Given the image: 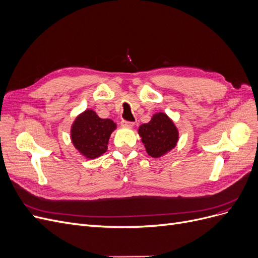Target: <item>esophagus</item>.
<instances>
[{"label": "esophagus", "instance_id": "1", "mask_svg": "<svg viewBox=\"0 0 258 258\" xmlns=\"http://www.w3.org/2000/svg\"><path fill=\"white\" fill-rule=\"evenodd\" d=\"M120 124L122 127H129V128H131V127H134L135 126V122L134 121H126V120H122L121 122H120Z\"/></svg>", "mask_w": 258, "mask_h": 258}]
</instances>
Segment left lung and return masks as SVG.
<instances>
[{"mask_svg": "<svg viewBox=\"0 0 258 258\" xmlns=\"http://www.w3.org/2000/svg\"><path fill=\"white\" fill-rule=\"evenodd\" d=\"M148 156L160 158L176 146L178 129L174 121L163 112L155 113L147 123H142L138 129Z\"/></svg>", "mask_w": 258, "mask_h": 258, "instance_id": "8db88e82", "label": "left lung"}]
</instances>
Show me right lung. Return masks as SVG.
I'll return each instance as SVG.
<instances>
[{"mask_svg": "<svg viewBox=\"0 0 258 258\" xmlns=\"http://www.w3.org/2000/svg\"><path fill=\"white\" fill-rule=\"evenodd\" d=\"M116 123L108 118H100L93 110H85L76 116L71 126V141L79 153L87 159H95L107 151Z\"/></svg>", "mask_w": 258, "mask_h": 258, "instance_id": "obj_1", "label": "right lung"}]
</instances>
